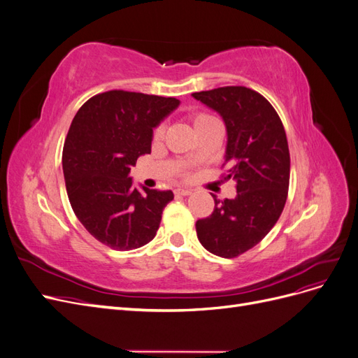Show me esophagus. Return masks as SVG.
<instances>
[{
    "instance_id": "1",
    "label": "esophagus",
    "mask_w": 358,
    "mask_h": 358,
    "mask_svg": "<svg viewBox=\"0 0 358 358\" xmlns=\"http://www.w3.org/2000/svg\"><path fill=\"white\" fill-rule=\"evenodd\" d=\"M175 194H176V196H191L192 189H188V188H176V189H175Z\"/></svg>"
}]
</instances>
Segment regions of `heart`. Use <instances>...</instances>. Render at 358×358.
<instances>
[{
  "instance_id": "obj_1",
  "label": "heart",
  "mask_w": 358,
  "mask_h": 358,
  "mask_svg": "<svg viewBox=\"0 0 358 358\" xmlns=\"http://www.w3.org/2000/svg\"><path fill=\"white\" fill-rule=\"evenodd\" d=\"M209 117H212V116L206 115V113H196V115L192 116V122H194V127L199 125L200 122L206 121V119H209ZM161 134H162V127H161V125H158V127L155 128V131H154V137H155V138H158V137H161Z\"/></svg>"
}]
</instances>
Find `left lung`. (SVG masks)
<instances>
[{
	"instance_id": "8db88e82",
	"label": "left lung",
	"mask_w": 358,
	"mask_h": 358,
	"mask_svg": "<svg viewBox=\"0 0 358 358\" xmlns=\"http://www.w3.org/2000/svg\"><path fill=\"white\" fill-rule=\"evenodd\" d=\"M192 96L218 112L227 127L224 179L236 180V199L218 200L208 218L196 222L209 252L234 258L273 229L288 196L289 150L279 115L262 94L245 86H222Z\"/></svg>"
}]
</instances>
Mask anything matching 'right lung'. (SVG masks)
Returning <instances> with one entry per match:
<instances>
[{
  "instance_id": "obj_1",
  "label": "right lung",
  "mask_w": 358,
  "mask_h": 358,
  "mask_svg": "<svg viewBox=\"0 0 358 358\" xmlns=\"http://www.w3.org/2000/svg\"><path fill=\"white\" fill-rule=\"evenodd\" d=\"M178 106L173 96L113 90L91 96L73 117L62 149L69 200L90 234L115 251L152 241L173 200L171 191L136 189L128 173Z\"/></svg>"
}]
</instances>
